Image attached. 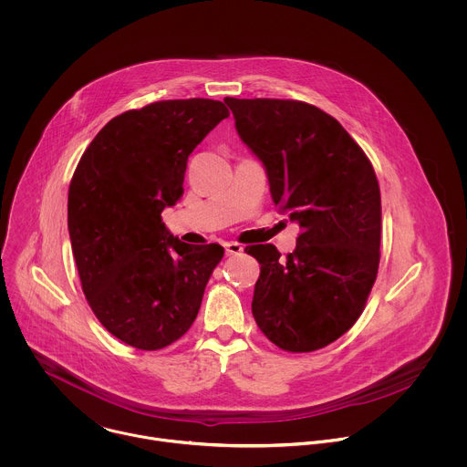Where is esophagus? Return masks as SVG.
Returning <instances> with one entry per match:
<instances>
[{
  "label": "esophagus",
  "mask_w": 467,
  "mask_h": 467,
  "mask_svg": "<svg viewBox=\"0 0 467 467\" xmlns=\"http://www.w3.org/2000/svg\"><path fill=\"white\" fill-rule=\"evenodd\" d=\"M224 252H226V255H239L243 252V244H239V243H226L224 244Z\"/></svg>",
  "instance_id": "34e87169"
}]
</instances>
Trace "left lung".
Segmentation results:
<instances>
[{"mask_svg":"<svg viewBox=\"0 0 467 467\" xmlns=\"http://www.w3.org/2000/svg\"><path fill=\"white\" fill-rule=\"evenodd\" d=\"M237 133L265 163L275 204L300 224L296 248L246 246L261 265L252 313L271 343L313 352L361 317L379 267L381 194L374 167L320 108L232 99Z\"/></svg>","mask_w":467,"mask_h":467,"instance_id":"left-lung-1","label":"left lung"}]
</instances>
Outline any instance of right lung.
Listing matches in <instances>:
<instances>
[{
    "mask_svg": "<svg viewBox=\"0 0 467 467\" xmlns=\"http://www.w3.org/2000/svg\"><path fill=\"white\" fill-rule=\"evenodd\" d=\"M230 115L219 100H158L111 119L67 191V230L84 296L99 322L140 350L191 329L224 248L172 237L161 212L183 194L191 152Z\"/></svg>",
    "mask_w": 467,
    "mask_h": 467,
    "instance_id": "1",
    "label": "right lung"
}]
</instances>
